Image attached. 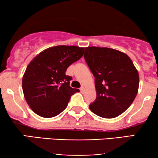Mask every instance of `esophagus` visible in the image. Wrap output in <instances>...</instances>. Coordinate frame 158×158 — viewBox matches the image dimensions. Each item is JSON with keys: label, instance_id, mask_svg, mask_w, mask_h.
Returning <instances> with one entry per match:
<instances>
[{"label": "esophagus", "instance_id": "esophagus-1", "mask_svg": "<svg viewBox=\"0 0 158 158\" xmlns=\"http://www.w3.org/2000/svg\"><path fill=\"white\" fill-rule=\"evenodd\" d=\"M80 90H81V92L82 93V94H83V93H85V88H84V87H81V88H80Z\"/></svg>", "mask_w": 158, "mask_h": 158}]
</instances>
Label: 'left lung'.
Wrapping results in <instances>:
<instances>
[{
	"mask_svg": "<svg viewBox=\"0 0 158 158\" xmlns=\"http://www.w3.org/2000/svg\"><path fill=\"white\" fill-rule=\"evenodd\" d=\"M84 58L95 77L96 99L89 106L93 113L106 118L124 112L135 100L139 73L129 56L107 47H88Z\"/></svg>",
	"mask_w": 158,
	"mask_h": 158,
	"instance_id": "8db88e82",
	"label": "left lung"
}]
</instances>
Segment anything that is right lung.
Returning <instances> with one entry per match:
<instances>
[{
    "instance_id": "1",
    "label": "right lung",
    "mask_w": 158,
    "mask_h": 158,
    "mask_svg": "<svg viewBox=\"0 0 158 158\" xmlns=\"http://www.w3.org/2000/svg\"><path fill=\"white\" fill-rule=\"evenodd\" d=\"M84 47L59 46L47 48L28 64L22 79L24 98L32 111L44 118L57 116L66 109L79 89L70 86L67 68L81 59Z\"/></svg>"
}]
</instances>
